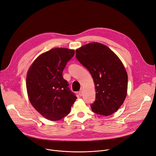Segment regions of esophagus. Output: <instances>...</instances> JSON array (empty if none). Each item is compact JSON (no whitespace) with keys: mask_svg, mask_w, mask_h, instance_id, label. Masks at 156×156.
Segmentation results:
<instances>
[{"mask_svg":"<svg viewBox=\"0 0 156 156\" xmlns=\"http://www.w3.org/2000/svg\"><path fill=\"white\" fill-rule=\"evenodd\" d=\"M79 96H83V90H80L79 91Z\"/></svg>","mask_w":156,"mask_h":156,"instance_id":"obj_1","label":"esophagus"}]
</instances>
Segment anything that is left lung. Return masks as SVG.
<instances>
[{
    "mask_svg": "<svg viewBox=\"0 0 156 156\" xmlns=\"http://www.w3.org/2000/svg\"><path fill=\"white\" fill-rule=\"evenodd\" d=\"M76 58L91 74L96 100L93 112L108 116L120 108L127 94L128 75L120 59L105 45L86 44L76 50Z\"/></svg>",
    "mask_w": 156,
    "mask_h": 156,
    "instance_id": "1",
    "label": "left lung"
}]
</instances>
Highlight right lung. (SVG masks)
I'll return each mask as SVG.
<instances>
[{
	"label": "right lung",
	"mask_w": 156,
	"mask_h": 156,
	"mask_svg": "<svg viewBox=\"0 0 156 156\" xmlns=\"http://www.w3.org/2000/svg\"><path fill=\"white\" fill-rule=\"evenodd\" d=\"M74 54L75 51L69 49H51L37 58L28 71L26 83L29 100L49 120L58 121L67 115L77 99L62 76Z\"/></svg>",
	"instance_id": "obj_1"
}]
</instances>
